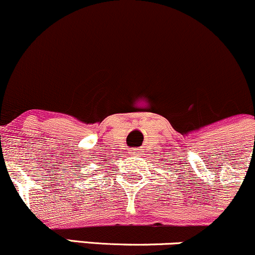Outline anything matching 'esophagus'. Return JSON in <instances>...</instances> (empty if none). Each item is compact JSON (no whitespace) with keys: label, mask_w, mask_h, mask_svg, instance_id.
Wrapping results in <instances>:
<instances>
[{"label":"esophagus","mask_w":255,"mask_h":255,"mask_svg":"<svg viewBox=\"0 0 255 255\" xmlns=\"http://www.w3.org/2000/svg\"><path fill=\"white\" fill-rule=\"evenodd\" d=\"M139 148H133V151H131V156H139Z\"/></svg>","instance_id":"esophagus-1"}]
</instances>
